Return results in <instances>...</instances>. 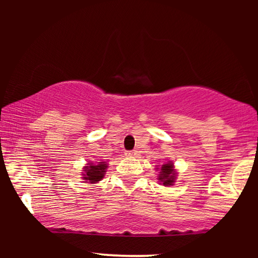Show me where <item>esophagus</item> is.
I'll list each match as a JSON object with an SVG mask.
<instances>
[{
  "label": "esophagus",
  "instance_id": "1",
  "mask_svg": "<svg viewBox=\"0 0 258 258\" xmlns=\"http://www.w3.org/2000/svg\"><path fill=\"white\" fill-rule=\"evenodd\" d=\"M137 155V153L135 150H130V151H125V156H129V157H135Z\"/></svg>",
  "mask_w": 258,
  "mask_h": 258
}]
</instances>
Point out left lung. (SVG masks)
<instances>
[{"mask_svg": "<svg viewBox=\"0 0 258 258\" xmlns=\"http://www.w3.org/2000/svg\"><path fill=\"white\" fill-rule=\"evenodd\" d=\"M176 175L177 174H176L174 163H172V162H169V163H165L161 167L157 179L161 182V184H163L165 186H170L174 185V183L176 181Z\"/></svg>", "mask_w": 258, "mask_h": 258, "instance_id": "left-lung-1", "label": "left lung"}]
</instances>
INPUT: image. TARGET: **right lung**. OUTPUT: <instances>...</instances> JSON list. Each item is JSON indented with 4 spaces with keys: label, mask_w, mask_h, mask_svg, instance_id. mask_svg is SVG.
<instances>
[{
    "label": "right lung",
    "mask_w": 258,
    "mask_h": 258,
    "mask_svg": "<svg viewBox=\"0 0 258 258\" xmlns=\"http://www.w3.org/2000/svg\"><path fill=\"white\" fill-rule=\"evenodd\" d=\"M108 164H105V162H100V163L94 164V163H88L87 167H84L83 179L89 183H97L100 182L102 178L104 177L105 171H107Z\"/></svg>",
    "instance_id": "1"
}]
</instances>
